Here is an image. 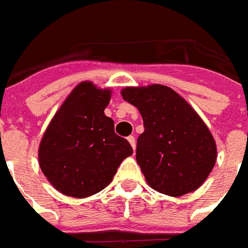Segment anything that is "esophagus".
Wrapping results in <instances>:
<instances>
[{"instance_id": "1", "label": "esophagus", "mask_w": 248, "mask_h": 248, "mask_svg": "<svg viewBox=\"0 0 248 248\" xmlns=\"http://www.w3.org/2000/svg\"><path fill=\"white\" fill-rule=\"evenodd\" d=\"M127 140L130 142L131 147H133V149H135V138L134 137H133V135H130V137H127Z\"/></svg>"}]
</instances>
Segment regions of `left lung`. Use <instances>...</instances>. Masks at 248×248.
Here are the masks:
<instances>
[{
    "instance_id": "left-lung-1",
    "label": "left lung",
    "mask_w": 248,
    "mask_h": 248,
    "mask_svg": "<svg viewBox=\"0 0 248 248\" xmlns=\"http://www.w3.org/2000/svg\"><path fill=\"white\" fill-rule=\"evenodd\" d=\"M122 97L143 119L135 158L147 183L171 197L197 190L215 165L217 146L195 110L163 85L126 87Z\"/></svg>"
}]
</instances>
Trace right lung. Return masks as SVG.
<instances>
[{
	"label": "right lung",
	"instance_id": "add662e5",
	"mask_svg": "<svg viewBox=\"0 0 248 248\" xmlns=\"http://www.w3.org/2000/svg\"><path fill=\"white\" fill-rule=\"evenodd\" d=\"M110 94L92 82L79 83L41 140V170L65 195L86 198L99 192L111 182L121 162L133 154L129 140L115 134L114 121L103 113Z\"/></svg>",
	"mask_w": 248,
	"mask_h": 248
}]
</instances>
